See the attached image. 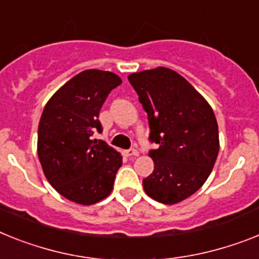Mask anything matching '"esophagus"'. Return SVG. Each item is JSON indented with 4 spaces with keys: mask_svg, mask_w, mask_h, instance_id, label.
<instances>
[{
    "mask_svg": "<svg viewBox=\"0 0 259 259\" xmlns=\"http://www.w3.org/2000/svg\"><path fill=\"white\" fill-rule=\"evenodd\" d=\"M125 155L126 156H138V155H140V153H138V150L130 149V150H126Z\"/></svg>",
    "mask_w": 259,
    "mask_h": 259,
    "instance_id": "34e87169",
    "label": "esophagus"
}]
</instances>
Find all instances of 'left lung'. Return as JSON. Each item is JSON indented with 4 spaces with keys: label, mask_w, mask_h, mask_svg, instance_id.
<instances>
[{
    "label": "left lung",
    "mask_w": 259,
    "mask_h": 259,
    "mask_svg": "<svg viewBox=\"0 0 259 259\" xmlns=\"http://www.w3.org/2000/svg\"><path fill=\"white\" fill-rule=\"evenodd\" d=\"M146 110L154 171L143 190L159 203L177 204L205 183L216 162L220 141L216 117L183 76L166 67L129 75Z\"/></svg>",
    "instance_id": "left-lung-1"
}]
</instances>
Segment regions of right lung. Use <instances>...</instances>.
<instances>
[{
    "mask_svg": "<svg viewBox=\"0 0 259 259\" xmlns=\"http://www.w3.org/2000/svg\"><path fill=\"white\" fill-rule=\"evenodd\" d=\"M122 82L109 71L87 69L73 76L46 104L38 127V156L49 183L66 199L92 205L109 196L122 156L104 141L100 109Z\"/></svg>",
    "mask_w": 259,
    "mask_h": 259,
    "instance_id": "right-lung-1",
    "label": "right lung"
}]
</instances>
